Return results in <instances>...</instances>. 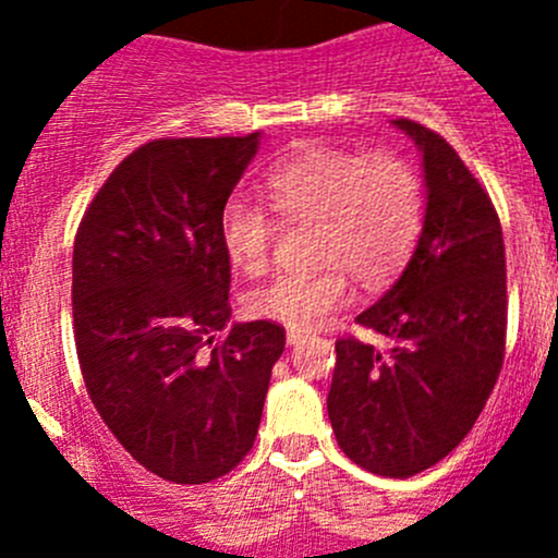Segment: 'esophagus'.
<instances>
[{"instance_id":"1","label":"esophagus","mask_w":558,"mask_h":558,"mask_svg":"<svg viewBox=\"0 0 558 558\" xmlns=\"http://www.w3.org/2000/svg\"><path fill=\"white\" fill-rule=\"evenodd\" d=\"M289 345H296V342H302V340H307V335L305 331H296V329H289Z\"/></svg>"}]
</instances>
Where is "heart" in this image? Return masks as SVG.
<instances>
[{"mask_svg": "<svg viewBox=\"0 0 558 558\" xmlns=\"http://www.w3.org/2000/svg\"><path fill=\"white\" fill-rule=\"evenodd\" d=\"M267 213L232 202L218 218L227 262L262 275L280 227L311 223L313 272L275 275L245 296V313L296 331H313L351 296V279L378 289L397 278L424 229V180L404 156L302 145L264 172Z\"/></svg>", "mask_w": 558, "mask_h": 558, "instance_id": "1", "label": "heart"}]
</instances>
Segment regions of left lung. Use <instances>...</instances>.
<instances>
[{
    "mask_svg": "<svg viewBox=\"0 0 558 558\" xmlns=\"http://www.w3.org/2000/svg\"><path fill=\"white\" fill-rule=\"evenodd\" d=\"M393 126L424 154V229L402 278L356 315L393 345L340 337L326 410L348 459L410 477L446 459L486 408L505 362L508 269L481 180L437 132L410 118Z\"/></svg>",
    "mask_w": 558,
    "mask_h": 558,
    "instance_id": "1",
    "label": "left lung"
}]
</instances>
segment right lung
Here are the masks:
<instances>
[{
    "label": "right lung",
    "instance_id": "add662e5",
    "mask_svg": "<svg viewBox=\"0 0 558 558\" xmlns=\"http://www.w3.org/2000/svg\"><path fill=\"white\" fill-rule=\"evenodd\" d=\"M258 148L165 137L129 154L86 207L72 253V329L86 391L137 464L196 486L253 448L286 329L229 326L218 218Z\"/></svg>",
    "mask_w": 558,
    "mask_h": 558
}]
</instances>
